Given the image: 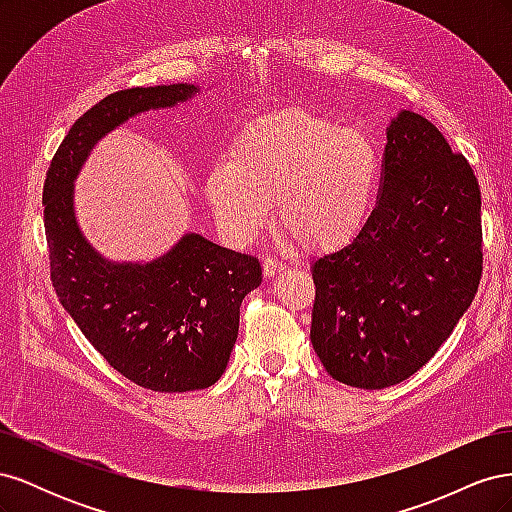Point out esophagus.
<instances>
[{
	"instance_id": "esophagus-1",
	"label": "esophagus",
	"mask_w": 512,
	"mask_h": 512,
	"mask_svg": "<svg viewBox=\"0 0 512 512\" xmlns=\"http://www.w3.org/2000/svg\"><path fill=\"white\" fill-rule=\"evenodd\" d=\"M262 267H265V275L267 277H275L277 273L286 269L284 262H280L277 258H265V265H262Z\"/></svg>"
}]
</instances>
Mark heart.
<instances>
[{
	"label": "heart",
	"mask_w": 512,
	"mask_h": 512,
	"mask_svg": "<svg viewBox=\"0 0 512 512\" xmlns=\"http://www.w3.org/2000/svg\"><path fill=\"white\" fill-rule=\"evenodd\" d=\"M382 162L371 138L307 111H280L245 126L215 164L205 194L224 235L250 243L271 218L309 252L350 243L369 222Z\"/></svg>",
	"instance_id": "b5f03b06"
}]
</instances>
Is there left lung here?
Segmentation results:
<instances>
[{
	"mask_svg": "<svg viewBox=\"0 0 512 512\" xmlns=\"http://www.w3.org/2000/svg\"><path fill=\"white\" fill-rule=\"evenodd\" d=\"M369 222L312 262L309 339L324 369L356 389L416 374L468 312L483 273L474 170L431 121L399 111L386 128Z\"/></svg>",
	"mask_w": 512,
	"mask_h": 512,
	"instance_id": "8db88e82",
	"label": "left lung"
}]
</instances>
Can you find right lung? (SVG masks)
Instances as JSON below:
<instances>
[{
    "instance_id": "add662e5",
    "label": "right lung",
    "mask_w": 512,
    "mask_h": 512,
    "mask_svg": "<svg viewBox=\"0 0 512 512\" xmlns=\"http://www.w3.org/2000/svg\"><path fill=\"white\" fill-rule=\"evenodd\" d=\"M198 85L134 87L76 119L46 173L42 203L51 280L72 320L121 376L158 393L207 389L224 374L245 294L262 282L254 256L198 232L153 260L113 262L76 222L74 181L91 149L128 119L192 100Z\"/></svg>"
}]
</instances>
